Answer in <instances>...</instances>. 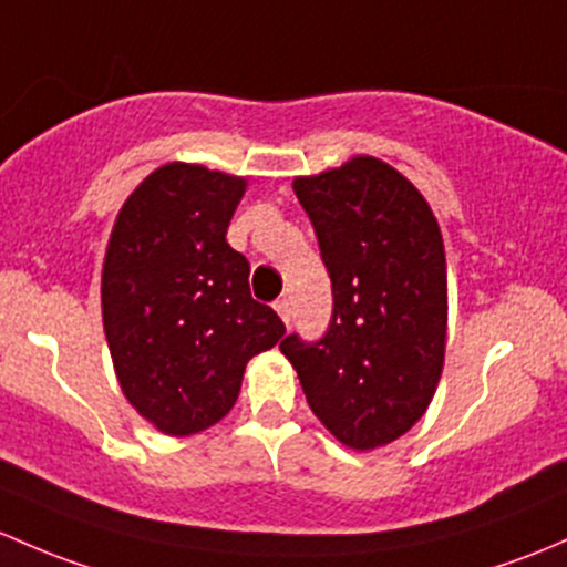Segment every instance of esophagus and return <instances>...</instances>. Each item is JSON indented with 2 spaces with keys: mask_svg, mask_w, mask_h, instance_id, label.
I'll use <instances>...</instances> for the list:
<instances>
[{
  "mask_svg": "<svg viewBox=\"0 0 567 567\" xmlns=\"http://www.w3.org/2000/svg\"><path fill=\"white\" fill-rule=\"evenodd\" d=\"M274 309H277V315L282 318L285 326H290V301L288 299H279L277 303H274Z\"/></svg>",
  "mask_w": 567,
  "mask_h": 567,
  "instance_id": "34e87169",
  "label": "esophagus"
}]
</instances>
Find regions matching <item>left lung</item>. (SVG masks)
<instances>
[{
    "instance_id": "left-lung-1",
    "label": "left lung",
    "mask_w": 567,
    "mask_h": 567,
    "mask_svg": "<svg viewBox=\"0 0 567 567\" xmlns=\"http://www.w3.org/2000/svg\"><path fill=\"white\" fill-rule=\"evenodd\" d=\"M318 234L333 315L318 342L285 337L312 413L353 451L402 437L426 413L445 361L449 274L424 195L378 157L296 176Z\"/></svg>"
}]
</instances>
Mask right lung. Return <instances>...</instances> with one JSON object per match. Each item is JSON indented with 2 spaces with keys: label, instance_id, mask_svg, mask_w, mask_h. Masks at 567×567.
Listing matches in <instances>:
<instances>
[{
  "label": "right lung",
  "instance_id": "add662e5",
  "mask_svg": "<svg viewBox=\"0 0 567 567\" xmlns=\"http://www.w3.org/2000/svg\"><path fill=\"white\" fill-rule=\"evenodd\" d=\"M244 189V176L168 163L113 223L100 288L113 369L138 415L171 437L225 419L247 361L285 333L225 238Z\"/></svg>",
  "mask_w": 567,
  "mask_h": 567
}]
</instances>
